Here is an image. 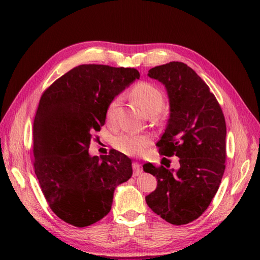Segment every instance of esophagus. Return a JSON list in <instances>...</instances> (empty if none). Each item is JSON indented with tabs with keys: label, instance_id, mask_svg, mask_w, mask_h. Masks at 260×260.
<instances>
[{
	"label": "esophagus",
	"instance_id": "esophagus-1",
	"mask_svg": "<svg viewBox=\"0 0 260 260\" xmlns=\"http://www.w3.org/2000/svg\"><path fill=\"white\" fill-rule=\"evenodd\" d=\"M132 168H133V173H134L135 176L139 175L140 173H142V171H143L142 166H140L138 162H133L132 163Z\"/></svg>",
	"mask_w": 260,
	"mask_h": 260
}]
</instances>
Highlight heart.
<instances>
[{
  "label": "heart",
  "instance_id": "1",
  "mask_svg": "<svg viewBox=\"0 0 260 260\" xmlns=\"http://www.w3.org/2000/svg\"><path fill=\"white\" fill-rule=\"evenodd\" d=\"M138 105L142 107L144 112L149 116L158 115L163 107H165V97L160 89L153 84L147 81H140L132 88L131 91ZM122 97H115L109 102L106 111L107 121L113 123L116 117L117 109L121 105ZM151 144V138L146 135H138L135 133H124L118 135L113 140V146L118 151L127 155H140L143 154L148 147Z\"/></svg>",
  "mask_w": 260,
  "mask_h": 260
}]
</instances>
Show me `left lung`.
<instances>
[{"label": "left lung", "mask_w": 260, "mask_h": 260, "mask_svg": "<svg viewBox=\"0 0 260 260\" xmlns=\"http://www.w3.org/2000/svg\"><path fill=\"white\" fill-rule=\"evenodd\" d=\"M148 76L166 86L170 118L159 153L180 158V169L155 167L144 171L155 176L157 188L146 196L149 208L171 224L196 220L217 194L225 170L226 125L217 98L195 71L182 62L155 66Z\"/></svg>", "instance_id": "1"}]
</instances>
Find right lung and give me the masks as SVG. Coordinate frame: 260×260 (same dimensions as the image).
I'll list each match as a JSON object with an SVG mask.
<instances>
[{"instance_id": "add662e5", "label": "right lung", "mask_w": 260, "mask_h": 260, "mask_svg": "<svg viewBox=\"0 0 260 260\" xmlns=\"http://www.w3.org/2000/svg\"><path fill=\"white\" fill-rule=\"evenodd\" d=\"M135 69L83 64L43 91L34 121V168L51 210L85 228L106 217L117 185L131 179L132 160L116 150L88 152L106 122L109 102L133 80Z\"/></svg>"}]
</instances>
